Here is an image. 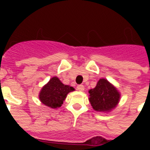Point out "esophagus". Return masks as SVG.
I'll use <instances>...</instances> for the list:
<instances>
[{
    "mask_svg": "<svg viewBox=\"0 0 150 150\" xmlns=\"http://www.w3.org/2000/svg\"><path fill=\"white\" fill-rule=\"evenodd\" d=\"M77 89L79 91H84V86L83 85H79V86H77Z\"/></svg>",
    "mask_w": 150,
    "mask_h": 150,
    "instance_id": "obj_1",
    "label": "esophagus"
}]
</instances>
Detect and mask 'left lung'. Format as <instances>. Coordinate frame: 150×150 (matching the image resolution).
Masks as SVG:
<instances>
[{
	"label": "left lung",
	"instance_id": "obj_1",
	"mask_svg": "<svg viewBox=\"0 0 150 150\" xmlns=\"http://www.w3.org/2000/svg\"><path fill=\"white\" fill-rule=\"evenodd\" d=\"M90 104L96 111L110 112L118 104L121 93L106 79H100L96 87L89 90Z\"/></svg>",
	"mask_w": 150,
	"mask_h": 150
}]
</instances>
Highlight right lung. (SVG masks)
<instances>
[{"instance_id":"add662e5","label":"right lung","mask_w":150,"mask_h":150,"mask_svg":"<svg viewBox=\"0 0 150 150\" xmlns=\"http://www.w3.org/2000/svg\"><path fill=\"white\" fill-rule=\"evenodd\" d=\"M75 91L73 87L63 84L58 78L54 76L44 85L39 93L40 102L53 109L61 107L68 94Z\"/></svg>"}]
</instances>
